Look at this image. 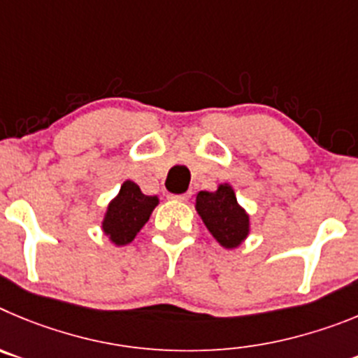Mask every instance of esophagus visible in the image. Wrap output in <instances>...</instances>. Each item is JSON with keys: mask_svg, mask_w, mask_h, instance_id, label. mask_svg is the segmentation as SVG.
Instances as JSON below:
<instances>
[{"mask_svg": "<svg viewBox=\"0 0 358 358\" xmlns=\"http://www.w3.org/2000/svg\"><path fill=\"white\" fill-rule=\"evenodd\" d=\"M169 198L176 199V201H187V199L191 198V192H185V194H171Z\"/></svg>", "mask_w": 358, "mask_h": 358, "instance_id": "34e87169", "label": "esophagus"}]
</instances>
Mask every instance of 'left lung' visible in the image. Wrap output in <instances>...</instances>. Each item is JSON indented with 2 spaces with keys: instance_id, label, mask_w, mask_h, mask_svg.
<instances>
[{
  "instance_id": "obj_1",
  "label": "left lung",
  "mask_w": 358,
  "mask_h": 358,
  "mask_svg": "<svg viewBox=\"0 0 358 358\" xmlns=\"http://www.w3.org/2000/svg\"><path fill=\"white\" fill-rule=\"evenodd\" d=\"M196 210L212 237L227 250L241 246L250 234V215L237 203L228 183H221L214 192H198Z\"/></svg>"
}]
</instances>
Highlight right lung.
Returning <instances> with one entry per match:
<instances>
[{
	"mask_svg": "<svg viewBox=\"0 0 358 358\" xmlns=\"http://www.w3.org/2000/svg\"><path fill=\"white\" fill-rule=\"evenodd\" d=\"M159 205L157 196L143 194L141 187L131 180L121 185L119 194L108 203L101 228L115 246H124L135 239L148 223L153 208Z\"/></svg>",
	"mask_w": 358,
	"mask_h": 358,
	"instance_id": "obj_1",
	"label": "right lung"
}]
</instances>
